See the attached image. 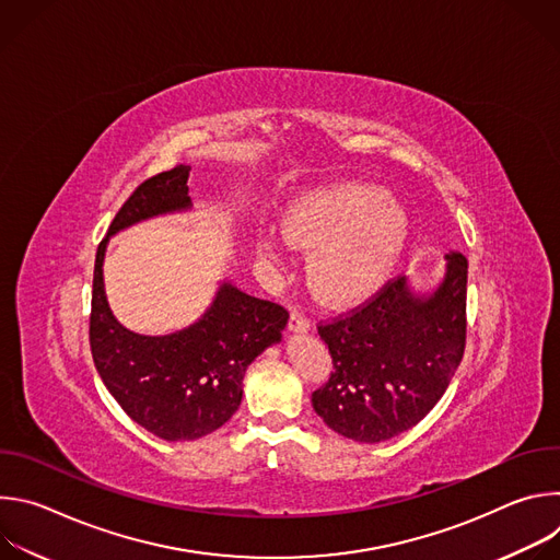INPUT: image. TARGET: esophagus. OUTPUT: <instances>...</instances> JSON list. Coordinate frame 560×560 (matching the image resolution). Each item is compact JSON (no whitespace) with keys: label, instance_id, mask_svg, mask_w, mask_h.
<instances>
[{"label":"esophagus","instance_id":"1","mask_svg":"<svg viewBox=\"0 0 560 560\" xmlns=\"http://www.w3.org/2000/svg\"><path fill=\"white\" fill-rule=\"evenodd\" d=\"M310 326H312L310 318H307L303 312L294 310V312L290 314V330H292V332H307Z\"/></svg>","mask_w":560,"mask_h":560}]
</instances>
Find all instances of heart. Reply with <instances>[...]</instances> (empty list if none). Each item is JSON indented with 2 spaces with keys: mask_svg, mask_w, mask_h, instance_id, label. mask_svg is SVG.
Here are the masks:
<instances>
[{
  "mask_svg": "<svg viewBox=\"0 0 560 560\" xmlns=\"http://www.w3.org/2000/svg\"><path fill=\"white\" fill-rule=\"evenodd\" d=\"M283 233L264 232L259 255L281 264L292 246L316 248L310 264L314 290L346 305L368 299L389 279L408 244L410 217L385 188L346 182L299 197L285 210Z\"/></svg>",
  "mask_w": 560,
  "mask_h": 560,
  "instance_id": "obj_1",
  "label": "heart"
}]
</instances>
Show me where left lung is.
<instances>
[{
  "instance_id": "obj_1",
  "label": "left lung",
  "mask_w": 560,
  "mask_h": 560,
  "mask_svg": "<svg viewBox=\"0 0 560 560\" xmlns=\"http://www.w3.org/2000/svg\"><path fill=\"white\" fill-rule=\"evenodd\" d=\"M443 279L417 292L406 277L318 326L332 374L312 408L337 434L381 443L415 428L445 394L465 350L467 259L450 250Z\"/></svg>"
}]
</instances>
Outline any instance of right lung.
Listing matches in <instances>:
<instances>
[{
	"label": "right lung",
	"mask_w": 560,
	"mask_h": 560,
	"mask_svg": "<svg viewBox=\"0 0 560 560\" xmlns=\"http://www.w3.org/2000/svg\"><path fill=\"white\" fill-rule=\"evenodd\" d=\"M190 166L145 179L121 206L97 248L91 310L95 368L121 410L164 441H195L219 430L242 406L244 374L281 341L288 312L221 281L210 307L184 330L148 337L121 326L106 299L104 257L110 236L139 221L186 212Z\"/></svg>",
	"instance_id": "1"
}]
</instances>
